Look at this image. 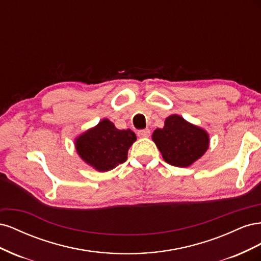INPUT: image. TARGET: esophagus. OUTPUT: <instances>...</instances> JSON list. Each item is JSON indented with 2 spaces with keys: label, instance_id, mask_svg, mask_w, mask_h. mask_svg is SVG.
Wrapping results in <instances>:
<instances>
[{
  "label": "esophagus",
  "instance_id": "1",
  "mask_svg": "<svg viewBox=\"0 0 261 261\" xmlns=\"http://www.w3.org/2000/svg\"><path fill=\"white\" fill-rule=\"evenodd\" d=\"M137 135L139 137H148L150 135V130L148 128H145V129H139L137 132Z\"/></svg>",
  "mask_w": 261,
  "mask_h": 261
}]
</instances>
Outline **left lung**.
Returning a JSON list of instances; mask_svg holds the SVG:
<instances>
[{"label":"left lung","mask_w":261,"mask_h":261,"mask_svg":"<svg viewBox=\"0 0 261 261\" xmlns=\"http://www.w3.org/2000/svg\"><path fill=\"white\" fill-rule=\"evenodd\" d=\"M152 139L165 162L181 168L198 160L209 146L206 132L176 114L165 120L163 128L153 132Z\"/></svg>","instance_id":"left-lung-1"}]
</instances>
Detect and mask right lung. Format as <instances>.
<instances>
[{"label":"right lung","mask_w":261,"mask_h":261,"mask_svg":"<svg viewBox=\"0 0 261 261\" xmlns=\"http://www.w3.org/2000/svg\"><path fill=\"white\" fill-rule=\"evenodd\" d=\"M135 140V133L130 129H117L112 122L102 120L77 138L76 150L91 167L106 172L127 160L128 149Z\"/></svg>","instance_id":"right-lung-1"}]
</instances>
